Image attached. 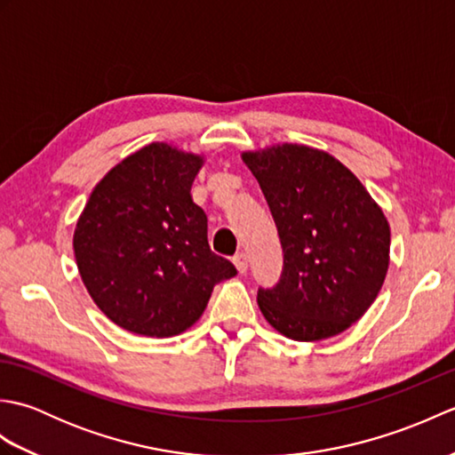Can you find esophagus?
<instances>
[{
	"mask_svg": "<svg viewBox=\"0 0 455 455\" xmlns=\"http://www.w3.org/2000/svg\"><path fill=\"white\" fill-rule=\"evenodd\" d=\"M233 262H235V266H236V269H238V274H246V269H248V256H246L244 252L236 254V256L233 258Z\"/></svg>",
	"mask_w": 455,
	"mask_h": 455,
	"instance_id": "34e87169",
	"label": "esophagus"
}]
</instances>
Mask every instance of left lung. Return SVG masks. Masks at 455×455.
Segmentation results:
<instances>
[{
  "label": "left lung",
  "instance_id": "obj_1",
  "mask_svg": "<svg viewBox=\"0 0 455 455\" xmlns=\"http://www.w3.org/2000/svg\"><path fill=\"white\" fill-rule=\"evenodd\" d=\"M275 220L283 272L258 289L279 334L316 342L344 332L375 301L389 267L391 228L363 183L324 150L274 144L243 152Z\"/></svg>",
  "mask_w": 455,
  "mask_h": 455
}]
</instances>
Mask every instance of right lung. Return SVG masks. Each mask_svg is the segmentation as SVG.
<instances>
[{
	"label": "right lung",
	"instance_id": "obj_1",
	"mask_svg": "<svg viewBox=\"0 0 455 455\" xmlns=\"http://www.w3.org/2000/svg\"><path fill=\"white\" fill-rule=\"evenodd\" d=\"M201 154L150 142L93 188L74 230L82 282L124 331L168 338L199 321L212 287L236 275L211 252L207 215L191 199Z\"/></svg>",
	"mask_w": 455,
	"mask_h": 455
}]
</instances>
